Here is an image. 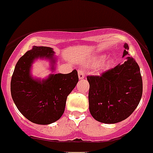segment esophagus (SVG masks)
<instances>
[{
  "label": "esophagus",
  "mask_w": 153,
  "mask_h": 153,
  "mask_svg": "<svg viewBox=\"0 0 153 153\" xmlns=\"http://www.w3.org/2000/svg\"><path fill=\"white\" fill-rule=\"evenodd\" d=\"M78 76L79 79H82L85 78V71L83 70H79L78 71Z\"/></svg>",
  "instance_id": "1"
}]
</instances>
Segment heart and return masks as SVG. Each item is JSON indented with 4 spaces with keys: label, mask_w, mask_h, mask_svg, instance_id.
<instances>
[{
    "label": "heart",
    "mask_w": 153,
    "mask_h": 153,
    "mask_svg": "<svg viewBox=\"0 0 153 153\" xmlns=\"http://www.w3.org/2000/svg\"><path fill=\"white\" fill-rule=\"evenodd\" d=\"M104 59V56H97V57H96L95 59H93V60H91V62H91V64H97V63H99V62H101Z\"/></svg>",
    "instance_id": "1"
}]
</instances>
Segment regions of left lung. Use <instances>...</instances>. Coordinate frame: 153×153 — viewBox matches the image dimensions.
Masks as SVG:
<instances>
[{"label": "left lung", "mask_w": 153, "mask_h": 153, "mask_svg": "<svg viewBox=\"0 0 153 153\" xmlns=\"http://www.w3.org/2000/svg\"><path fill=\"white\" fill-rule=\"evenodd\" d=\"M123 56H128V46L124 45ZM89 111L95 120L114 124L127 119L139 104L143 82L137 63L127 57L123 64L103 73L88 76Z\"/></svg>", "instance_id": "obj_1"}]
</instances>
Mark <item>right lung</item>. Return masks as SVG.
Segmentation results:
<instances>
[{"label":"right lung","instance_id":"add662e5","mask_svg":"<svg viewBox=\"0 0 153 153\" xmlns=\"http://www.w3.org/2000/svg\"><path fill=\"white\" fill-rule=\"evenodd\" d=\"M53 49L34 46L16 65L10 90L12 98L20 113L31 123L49 125L63 115L67 97L79 81L77 71L67 74H49L46 79L33 77L32 65L37 59H46L55 71L56 58Z\"/></svg>","mask_w":153,"mask_h":153}]
</instances>
